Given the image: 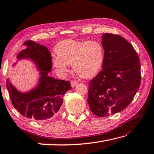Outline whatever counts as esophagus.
Returning <instances> with one entry per match:
<instances>
[{"instance_id": "obj_1", "label": "esophagus", "mask_w": 154, "mask_h": 154, "mask_svg": "<svg viewBox=\"0 0 154 154\" xmlns=\"http://www.w3.org/2000/svg\"><path fill=\"white\" fill-rule=\"evenodd\" d=\"M78 84V82L76 81H72L71 82V86L72 88H74Z\"/></svg>"}]
</instances>
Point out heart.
Returning <instances> with one entry per match:
<instances>
[{"instance_id":"obj_1","label":"heart","mask_w":154,"mask_h":154,"mask_svg":"<svg viewBox=\"0 0 154 154\" xmlns=\"http://www.w3.org/2000/svg\"><path fill=\"white\" fill-rule=\"evenodd\" d=\"M54 52L57 56L52 59V64L60 74L68 72V65H72L75 72L85 78L98 74L104 60L103 47L96 40H62L56 45Z\"/></svg>"}]
</instances>
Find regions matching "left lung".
Segmentation results:
<instances>
[{"instance_id":"1","label":"left lung","mask_w":154,"mask_h":154,"mask_svg":"<svg viewBox=\"0 0 154 154\" xmlns=\"http://www.w3.org/2000/svg\"><path fill=\"white\" fill-rule=\"evenodd\" d=\"M104 50L102 70L89 83L90 110L99 117L120 112L130 104L140 86L138 55L124 38L106 33L102 36Z\"/></svg>"}]
</instances>
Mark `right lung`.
Wrapping results in <instances>:
<instances>
[{
	"instance_id": "obj_1",
	"label": "right lung",
	"mask_w": 154,
	"mask_h": 154,
	"mask_svg": "<svg viewBox=\"0 0 154 154\" xmlns=\"http://www.w3.org/2000/svg\"><path fill=\"white\" fill-rule=\"evenodd\" d=\"M26 46L17 56V66L22 60H29L40 72L37 82L28 91L18 90L8 78L7 87L12 105L24 117L42 122L57 117L60 113L64 95L72 88L68 81L50 76L52 63L51 53L45 46L32 40L24 43Z\"/></svg>"
}]
</instances>
